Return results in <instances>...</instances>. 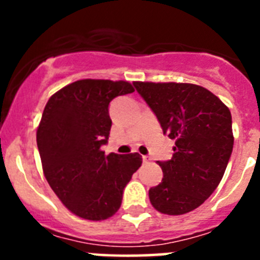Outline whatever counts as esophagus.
Masks as SVG:
<instances>
[{
  "label": "esophagus",
  "instance_id": "obj_1",
  "mask_svg": "<svg viewBox=\"0 0 260 260\" xmlns=\"http://www.w3.org/2000/svg\"><path fill=\"white\" fill-rule=\"evenodd\" d=\"M151 161V157L150 156H143V162L144 164H147V162Z\"/></svg>",
  "mask_w": 260,
  "mask_h": 260
}]
</instances>
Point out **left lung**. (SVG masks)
Wrapping results in <instances>:
<instances>
[{
  "label": "left lung",
  "instance_id": "obj_1",
  "mask_svg": "<svg viewBox=\"0 0 260 260\" xmlns=\"http://www.w3.org/2000/svg\"><path fill=\"white\" fill-rule=\"evenodd\" d=\"M164 134L176 141L173 157L157 161L161 182L148 195L155 210L183 215L215 191L233 150L231 110L204 87L191 83L134 82Z\"/></svg>",
  "mask_w": 260,
  "mask_h": 260
}]
</instances>
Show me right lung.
Returning <instances> with one entry per match:
<instances>
[{
	"instance_id": "right-lung-1",
	"label": "right lung",
	"mask_w": 260,
	"mask_h": 260,
	"mask_svg": "<svg viewBox=\"0 0 260 260\" xmlns=\"http://www.w3.org/2000/svg\"><path fill=\"white\" fill-rule=\"evenodd\" d=\"M134 92L126 80L82 79L50 96L36 132L43 172L69 211L82 219H109L125 186L142 165L139 153L105 155L114 98Z\"/></svg>"
}]
</instances>
